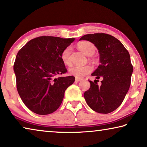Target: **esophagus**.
I'll return each instance as SVG.
<instances>
[{
    "mask_svg": "<svg viewBox=\"0 0 147 147\" xmlns=\"http://www.w3.org/2000/svg\"><path fill=\"white\" fill-rule=\"evenodd\" d=\"M82 80V78H76L75 81L76 82H80V81Z\"/></svg>",
    "mask_w": 147,
    "mask_h": 147,
    "instance_id": "34e87169",
    "label": "esophagus"
}]
</instances>
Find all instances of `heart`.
Masks as SVG:
<instances>
[{"label":"heart","instance_id":"obj_1","mask_svg":"<svg viewBox=\"0 0 147 147\" xmlns=\"http://www.w3.org/2000/svg\"><path fill=\"white\" fill-rule=\"evenodd\" d=\"M78 48L83 53L87 56H92L94 54L96 47L92 43L88 41H80L78 43ZM71 51V47H67L63 50L61 54V59L65 65H71L70 54ZM92 71V67L90 65L84 66H73L69 68V73L71 75L74 76L76 78H82L86 74L90 73Z\"/></svg>","mask_w":147,"mask_h":147}]
</instances>
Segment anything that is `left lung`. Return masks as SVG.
Segmentation results:
<instances>
[{"label": "left lung", "mask_w": 147, "mask_h": 147, "mask_svg": "<svg viewBox=\"0 0 147 147\" xmlns=\"http://www.w3.org/2000/svg\"><path fill=\"white\" fill-rule=\"evenodd\" d=\"M80 40L90 41L98 49L100 65L92 76L102 78L100 86L89 80L90 87L84 94L85 100L96 112H112L121 104L129 89L133 71L129 53L121 41L104 33L84 35Z\"/></svg>", "instance_id": "obj_1"}]
</instances>
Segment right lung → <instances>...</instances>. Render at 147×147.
I'll use <instances>...</instances> for the list:
<instances>
[{
    "instance_id": "add662e5",
    "label": "right lung",
    "mask_w": 147,
    "mask_h": 147,
    "mask_svg": "<svg viewBox=\"0 0 147 147\" xmlns=\"http://www.w3.org/2000/svg\"><path fill=\"white\" fill-rule=\"evenodd\" d=\"M74 41L41 36L28 41L17 53L14 64L17 90L33 112L47 115L56 111L66 89L75 80L73 76L57 77L67 73L61 54Z\"/></svg>"
}]
</instances>
